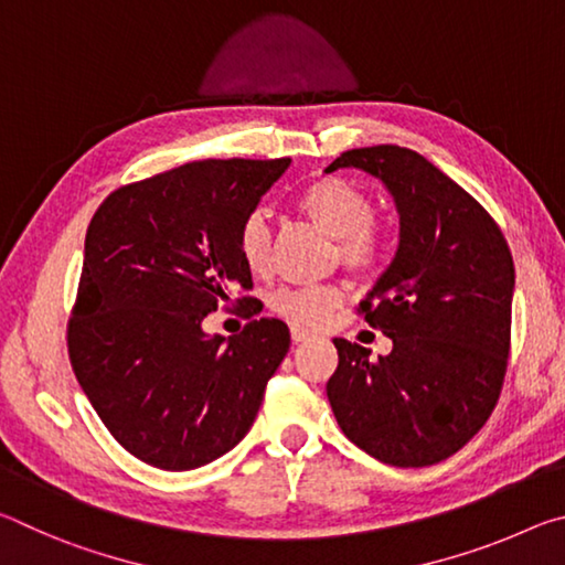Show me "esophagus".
I'll return each instance as SVG.
<instances>
[{
    "label": "esophagus",
    "instance_id": "34e87169",
    "mask_svg": "<svg viewBox=\"0 0 565 565\" xmlns=\"http://www.w3.org/2000/svg\"><path fill=\"white\" fill-rule=\"evenodd\" d=\"M311 337H313L311 331H306V329H301V327H291V339H294V343H301V341L311 339Z\"/></svg>",
    "mask_w": 565,
    "mask_h": 565
}]
</instances>
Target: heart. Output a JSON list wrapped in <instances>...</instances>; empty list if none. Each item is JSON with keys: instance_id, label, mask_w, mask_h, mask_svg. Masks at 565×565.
<instances>
[{"instance_id": "obj_1", "label": "heart", "mask_w": 565, "mask_h": 565, "mask_svg": "<svg viewBox=\"0 0 565 565\" xmlns=\"http://www.w3.org/2000/svg\"><path fill=\"white\" fill-rule=\"evenodd\" d=\"M296 206L311 222L337 236L339 256L349 269L366 274L376 269L384 256V236L374 224V202L366 191L339 177H321L306 186ZM238 256L252 274L269 271L271 264V228L262 212L248 214L238 226ZM343 289L339 284L281 286L269 299L271 311L294 327H321L331 311L341 306Z\"/></svg>"}]
</instances>
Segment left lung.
<instances>
[{
	"label": "left lung",
	"mask_w": 565,
	"mask_h": 565,
	"mask_svg": "<svg viewBox=\"0 0 565 565\" xmlns=\"http://www.w3.org/2000/svg\"><path fill=\"white\" fill-rule=\"evenodd\" d=\"M343 167L384 181L398 209L394 262L359 303L394 349L374 361L359 343L333 339L329 404L369 456L434 466L471 441L499 404L511 353V248L493 216L416 151L351 149L327 171Z\"/></svg>",
	"instance_id": "8db88e82"
}]
</instances>
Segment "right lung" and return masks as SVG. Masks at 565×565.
I'll use <instances>...</instances> for the list:
<instances>
[{
  "label": "right lung",
  "mask_w": 565,
  "mask_h": 565,
  "mask_svg": "<svg viewBox=\"0 0 565 565\" xmlns=\"http://www.w3.org/2000/svg\"><path fill=\"white\" fill-rule=\"evenodd\" d=\"M291 159H206L119 186L84 238L66 327L76 381L109 434L164 471L206 466L252 428L289 327L252 319L209 337L206 313L252 289L238 226ZM244 317L259 313L238 296Z\"/></svg>",
  "instance_id": "add662e5"
}]
</instances>
